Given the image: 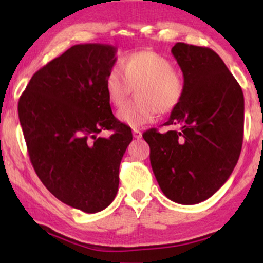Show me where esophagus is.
Segmentation results:
<instances>
[{
    "mask_svg": "<svg viewBox=\"0 0 263 263\" xmlns=\"http://www.w3.org/2000/svg\"><path fill=\"white\" fill-rule=\"evenodd\" d=\"M132 135H134V137L135 138H141L142 137V132L140 131V129H137V128H134L132 129Z\"/></svg>",
    "mask_w": 263,
    "mask_h": 263,
    "instance_id": "34e87169",
    "label": "esophagus"
}]
</instances>
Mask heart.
Listing matches in <instances>:
<instances>
[{
	"label": "heart",
	"instance_id": "heart-1",
	"mask_svg": "<svg viewBox=\"0 0 263 263\" xmlns=\"http://www.w3.org/2000/svg\"><path fill=\"white\" fill-rule=\"evenodd\" d=\"M111 68L105 78V91L114 106L121 107L132 89L137 101L126 105L117 119L132 128L153 122L161 112L177 110L185 95V81L170 59L152 50L131 53Z\"/></svg>",
	"mask_w": 263,
	"mask_h": 263
}]
</instances>
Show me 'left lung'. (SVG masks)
Listing matches in <instances>:
<instances>
[{
  "label": "left lung",
  "instance_id": "left-lung-1",
  "mask_svg": "<svg viewBox=\"0 0 263 263\" xmlns=\"http://www.w3.org/2000/svg\"><path fill=\"white\" fill-rule=\"evenodd\" d=\"M185 95L164 126L143 134L163 194L178 204L201 203L231 176L243 140V93L214 50L177 43Z\"/></svg>",
  "mask_w": 263,
  "mask_h": 263
}]
</instances>
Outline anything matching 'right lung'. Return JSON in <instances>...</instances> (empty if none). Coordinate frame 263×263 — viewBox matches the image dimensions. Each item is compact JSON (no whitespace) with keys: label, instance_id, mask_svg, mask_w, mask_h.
I'll return each instance as SVG.
<instances>
[{"label":"right lung","instance_id":"add662e5","mask_svg":"<svg viewBox=\"0 0 263 263\" xmlns=\"http://www.w3.org/2000/svg\"><path fill=\"white\" fill-rule=\"evenodd\" d=\"M116 47L78 44L32 77L18 101L29 158L60 201L93 214L112 203L132 132L114 116L105 78ZM114 129L108 139L97 135Z\"/></svg>","mask_w":263,"mask_h":263}]
</instances>
